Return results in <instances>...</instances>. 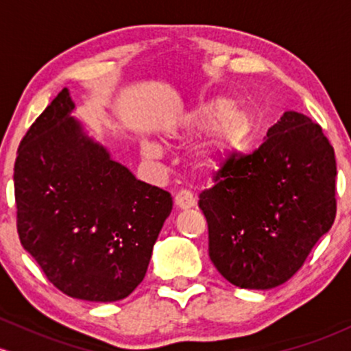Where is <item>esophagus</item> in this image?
<instances>
[{
    "instance_id": "34e87169",
    "label": "esophagus",
    "mask_w": 351,
    "mask_h": 351,
    "mask_svg": "<svg viewBox=\"0 0 351 351\" xmlns=\"http://www.w3.org/2000/svg\"><path fill=\"white\" fill-rule=\"evenodd\" d=\"M174 202L179 208H191V207L195 206L194 195H192L189 191H179V192H177Z\"/></svg>"
}]
</instances>
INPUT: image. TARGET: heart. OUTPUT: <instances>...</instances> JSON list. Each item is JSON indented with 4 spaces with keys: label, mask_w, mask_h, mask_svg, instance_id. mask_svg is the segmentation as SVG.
Wrapping results in <instances>:
<instances>
[{
    "label": "heart",
    "mask_w": 351,
    "mask_h": 351,
    "mask_svg": "<svg viewBox=\"0 0 351 351\" xmlns=\"http://www.w3.org/2000/svg\"><path fill=\"white\" fill-rule=\"evenodd\" d=\"M200 131L204 132L192 151V162L202 174H215L230 162L245 143L250 132V117L228 97H215L189 112L172 134L191 136ZM144 154L156 157L157 147L145 144Z\"/></svg>",
    "instance_id": "heart-1"
}]
</instances>
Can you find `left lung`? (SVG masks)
<instances>
[{
	"label": "left lung",
	"instance_id": "8db88e82",
	"mask_svg": "<svg viewBox=\"0 0 351 351\" xmlns=\"http://www.w3.org/2000/svg\"><path fill=\"white\" fill-rule=\"evenodd\" d=\"M337 160L320 124L289 111L249 154L232 157L199 195L208 257L240 289L282 285L337 215Z\"/></svg>",
	"mask_w": 351,
	"mask_h": 351
}]
</instances>
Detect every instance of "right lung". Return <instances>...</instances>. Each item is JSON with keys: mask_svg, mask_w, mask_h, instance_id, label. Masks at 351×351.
Here are the masks:
<instances>
[{"mask_svg": "<svg viewBox=\"0 0 351 351\" xmlns=\"http://www.w3.org/2000/svg\"><path fill=\"white\" fill-rule=\"evenodd\" d=\"M73 108L64 88L19 144L18 235L68 297L123 300L144 280L172 197L137 180L88 139L69 117Z\"/></svg>", "mask_w": 351, "mask_h": 351, "instance_id": "obj_1", "label": "right lung"}]
</instances>
